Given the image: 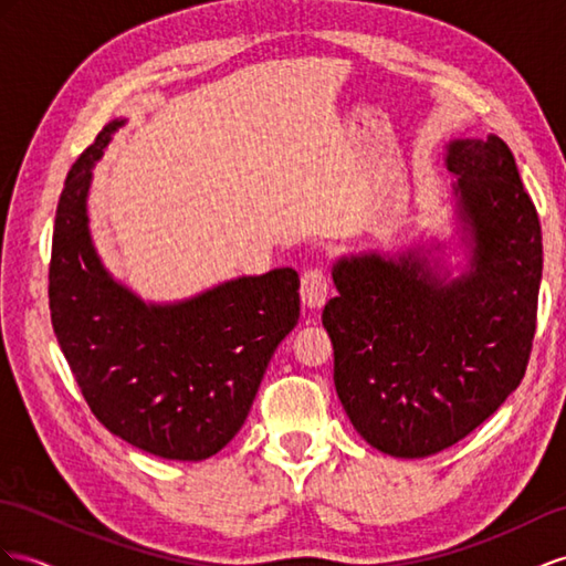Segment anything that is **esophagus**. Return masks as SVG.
<instances>
[{"instance_id":"1","label":"esophagus","mask_w":566,"mask_h":566,"mask_svg":"<svg viewBox=\"0 0 566 566\" xmlns=\"http://www.w3.org/2000/svg\"><path fill=\"white\" fill-rule=\"evenodd\" d=\"M329 294V280L323 268H308L301 274V301L308 308H321Z\"/></svg>"}]
</instances>
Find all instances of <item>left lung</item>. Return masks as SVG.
<instances>
[{
	"label": "left lung",
	"mask_w": 566,
	"mask_h": 566,
	"mask_svg": "<svg viewBox=\"0 0 566 566\" xmlns=\"http://www.w3.org/2000/svg\"><path fill=\"white\" fill-rule=\"evenodd\" d=\"M471 272L442 284L426 258L364 255L332 272L323 325L342 407L368 444L421 459L457 444L495 413L533 349L543 237L512 150L497 136L454 140Z\"/></svg>",
	"instance_id": "obj_1"
}]
</instances>
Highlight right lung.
Masks as SVG:
<instances>
[{
    "label": "right lung",
    "mask_w": 566,
    "mask_h": 566,
    "mask_svg": "<svg viewBox=\"0 0 566 566\" xmlns=\"http://www.w3.org/2000/svg\"><path fill=\"white\" fill-rule=\"evenodd\" d=\"M119 126L81 153L60 196L52 327L99 423L143 452L200 461L241 430L274 349L298 323V274L241 277L177 306H145L114 282L91 243L85 196Z\"/></svg>",
    "instance_id": "right-lung-1"
}]
</instances>
